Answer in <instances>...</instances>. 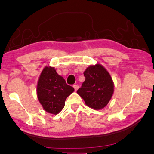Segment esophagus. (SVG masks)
<instances>
[{
    "label": "esophagus",
    "mask_w": 154,
    "mask_h": 154,
    "mask_svg": "<svg viewBox=\"0 0 154 154\" xmlns=\"http://www.w3.org/2000/svg\"><path fill=\"white\" fill-rule=\"evenodd\" d=\"M73 87H74V88L75 91H76L78 89H79V85H75L73 86Z\"/></svg>",
    "instance_id": "esophagus-1"
}]
</instances>
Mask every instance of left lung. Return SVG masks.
<instances>
[{
    "mask_svg": "<svg viewBox=\"0 0 154 154\" xmlns=\"http://www.w3.org/2000/svg\"><path fill=\"white\" fill-rule=\"evenodd\" d=\"M85 80L77 93L93 109L104 108L111 100L114 84L107 70L100 63L91 65L84 72Z\"/></svg>",
    "mask_w": 154,
    "mask_h": 154,
    "instance_id": "obj_1",
    "label": "left lung"
}]
</instances>
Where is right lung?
Masks as SVG:
<instances>
[{
	"label": "right lung",
	"instance_id": "add662e5",
	"mask_svg": "<svg viewBox=\"0 0 154 154\" xmlns=\"http://www.w3.org/2000/svg\"><path fill=\"white\" fill-rule=\"evenodd\" d=\"M74 88L56 72L54 67L47 66L40 74L36 87L37 97L44 110L54 115L58 114L65 106V101Z\"/></svg>",
	"mask_w": 154,
	"mask_h": 154
}]
</instances>
